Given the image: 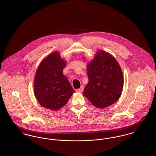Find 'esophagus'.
I'll return each instance as SVG.
<instances>
[{
  "instance_id": "esophagus-1",
  "label": "esophagus",
  "mask_w": 156,
  "mask_h": 156,
  "mask_svg": "<svg viewBox=\"0 0 156 156\" xmlns=\"http://www.w3.org/2000/svg\"><path fill=\"white\" fill-rule=\"evenodd\" d=\"M83 90H84V86H81V87L80 89H78V92H80V93H82L83 92Z\"/></svg>"
}]
</instances>
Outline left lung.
Returning <instances> with one entry per match:
<instances>
[{"instance_id": "1", "label": "left lung", "mask_w": 156, "mask_h": 156, "mask_svg": "<svg viewBox=\"0 0 156 156\" xmlns=\"http://www.w3.org/2000/svg\"><path fill=\"white\" fill-rule=\"evenodd\" d=\"M87 67L89 83L84 95L99 108L115 103L121 96L124 85L122 71L117 60L110 54L99 50Z\"/></svg>"}]
</instances>
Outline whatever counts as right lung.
Here are the masks:
<instances>
[{
    "label": "right lung",
    "instance_id": "1",
    "mask_svg": "<svg viewBox=\"0 0 156 156\" xmlns=\"http://www.w3.org/2000/svg\"><path fill=\"white\" fill-rule=\"evenodd\" d=\"M66 62L60 53L49 54L40 63L35 75V96L44 108L55 111L65 105L75 92L67 78L62 74Z\"/></svg>",
    "mask_w": 156,
    "mask_h": 156
}]
</instances>
